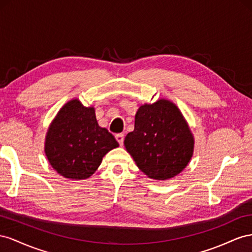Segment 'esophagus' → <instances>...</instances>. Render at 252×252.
Instances as JSON below:
<instances>
[{"label":"esophagus","mask_w":252,"mask_h":252,"mask_svg":"<svg viewBox=\"0 0 252 252\" xmlns=\"http://www.w3.org/2000/svg\"><path fill=\"white\" fill-rule=\"evenodd\" d=\"M124 137H125V135L122 134V133L115 135V138H116V140L119 142V145H120V146L124 145Z\"/></svg>","instance_id":"1"}]
</instances>
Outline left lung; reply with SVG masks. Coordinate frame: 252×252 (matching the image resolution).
I'll return each mask as SVG.
<instances>
[{
    "instance_id": "left-lung-1",
    "label": "left lung",
    "mask_w": 252,
    "mask_h": 252,
    "mask_svg": "<svg viewBox=\"0 0 252 252\" xmlns=\"http://www.w3.org/2000/svg\"><path fill=\"white\" fill-rule=\"evenodd\" d=\"M125 147L149 178L167 181L188 166L194 137L178 106L168 99L139 106Z\"/></svg>"
}]
</instances>
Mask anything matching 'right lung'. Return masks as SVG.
I'll use <instances>...</instances> for the list:
<instances>
[{
  "instance_id": "obj_1",
  "label": "right lung",
  "mask_w": 252,
  "mask_h": 252,
  "mask_svg": "<svg viewBox=\"0 0 252 252\" xmlns=\"http://www.w3.org/2000/svg\"><path fill=\"white\" fill-rule=\"evenodd\" d=\"M119 143L99 126L94 106L75 98L64 104L50 124L44 143L48 162L61 176L79 181L92 176L103 156Z\"/></svg>"
}]
</instances>
